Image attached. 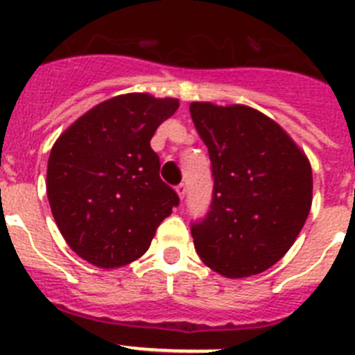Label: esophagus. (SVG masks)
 Listing matches in <instances>:
<instances>
[{
	"instance_id": "34e87169",
	"label": "esophagus",
	"mask_w": 355,
	"mask_h": 355,
	"mask_svg": "<svg viewBox=\"0 0 355 355\" xmlns=\"http://www.w3.org/2000/svg\"><path fill=\"white\" fill-rule=\"evenodd\" d=\"M175 192H178V196H180V199L183 200L184 196H187V184H184V183L178 184V188H175Z\"/></svg>"
}]
</instances>
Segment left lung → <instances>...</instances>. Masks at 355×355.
I'll use <instances>...</instances> for the list:
<instances>
[{
    "label": "left lung",
    "instance_id": "1",
    "mask_svg": "<svg viewBox=\"0 0 355 355\" xmlns=\"http://www.w3.org/2000/svg\"><path fill=\"white\" fill-rule=\"evenodd\" d=\"M211 159L213 199L192 225L199 258L229 279L268 270L299 236L311 209V163L277 122L245 105L192 103Z\"/></svg>",
    "mask_w": 355,
    "mask_h": 355
}]
</instances>
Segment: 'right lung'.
Masks as SVG:
<instances>
[{"mask_svg":"<svg viewBox=\"0 0 355 355\" xmlns=\"http://www.w3.org/2000/svg\"><path fill=\"white\" fill-rule=\"evenodd\" d=\"M180 106L146 92L99 103L58 137L48 162V199L67 245L99 268H119L149 249L180 205L150 149L156 128Z\"/></svg>","mask_w":355,"mask_h":355,"instance_id":"add662e5","label":"right lung"}]
</instances>
